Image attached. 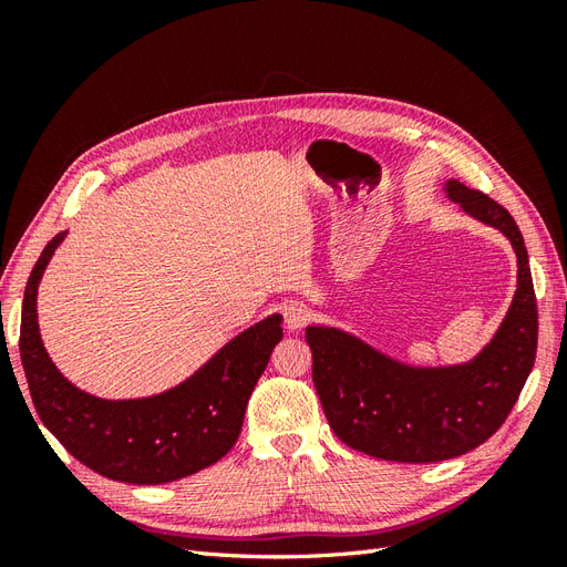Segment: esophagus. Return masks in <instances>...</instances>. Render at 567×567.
<instances>
[{
  "label": "esophagus",
  "instance_id": "obj_1",
  "mask_svg": "<svg viewBox=\"0 0 567 567\" xmlns=\"http://www.w3.org/2000/svg\"><path fill=\"white\" fill-rule=\"evenodd\" d=\"M284 321L288 331H300L302 326L310 321V310L302 302H288L284 307Z\"/></svg>",
  "mask_w": 567,
  "mask_h": 567
}]
</instances>
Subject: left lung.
<instances>
[{"mask_svg":"<svg viewBox=\"0 0 567 567\" xmlns=\"http://www.w3.org/2000/svg\"><path fill=\"white\" fill-rule=\"evenodd\" d=\"M444 188L471 217L499 229L518 255V290L489 346L468 364L419 369L331 326L305 331L329 425L348 447L375 458L435 463L475 450L499 431L535 367L537 298L516 219L456 179Z\"/></svg>","mask_w":567,"mask_h":567,"instance_id":"1","label":"left lung"}]
</instances>
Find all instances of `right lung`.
<instances>
[{"label":"right lung","instance_id":"obj_1","mask_svg":"<svg viewBox=\"0 0 567 567\" xmlns=\"http://www.w3.org/2000/svg\"><path fill=\"white\" fill-rule=\"evenodd\" d=\"M56 234L30 271L21 315V362L47 431L94 473L130 485H163L225 456L241 433L250 392L284 338L281 315L250 326L177 388L142 400L82 392L51 362L38 326V286Z\"/></svg>","mask_w":567,"mask_h":567}]
</instances>
